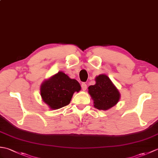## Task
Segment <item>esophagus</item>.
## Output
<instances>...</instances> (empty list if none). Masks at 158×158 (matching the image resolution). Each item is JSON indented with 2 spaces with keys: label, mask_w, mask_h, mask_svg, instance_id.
I'll return each instance as SVG.
<instances>
[{
  "label": "esophagus",
  "mask_w": 158,
  "mask_h": 158,
  "mask_svg": "<svg viewBox=\"0 0 158 158\" xmlns=\"http://www.w3.org/2000/svg\"><path fill=\"white\" fill-rule=\"evenodd\" d=\"M81 86V88H82V89L83 90V91H84V90H85L87 89V85L85 84V83H82Z\"/></svg>",
  "instance_id": "34e87169"
}]
</instances>
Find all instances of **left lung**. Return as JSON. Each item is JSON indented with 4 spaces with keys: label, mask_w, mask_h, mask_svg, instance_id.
<instances>
[{
    "label": "left lung",
    "mask_w": 158,
    "mask_h": 158,
    "mask_svg": "<svg viewBox=\"0 0 158 158\" xmlns=\"http://www.w3.org/2000/svg\"><path fill=\"white\" fill-rule=\"evenodd\" d=\"M96 84L89 86V94L94 103V107L99 110H107L115 105L119 100V91L105 75L96 78Z\"/></svg>",
    "instance_id": "left-lung-1"
}]
</instances>
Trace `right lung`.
<instances>
[{"mask_svg": "<svg viewBox=\"0 0 158 158\" xmlns=\"http://www.w3.org/2000/svg\"><path fill=\"white\" fill-rule=\"evenodd\" d=\"M80 89L81 86L77 80L59 72L43 83L41 96L50 108L58 109L69 105L74 92H78Z\"/></svg>", "mask_w": 158, "mask_h": 158, "instance_id": "obj_1", "label": "right lung"}]
</instances>
